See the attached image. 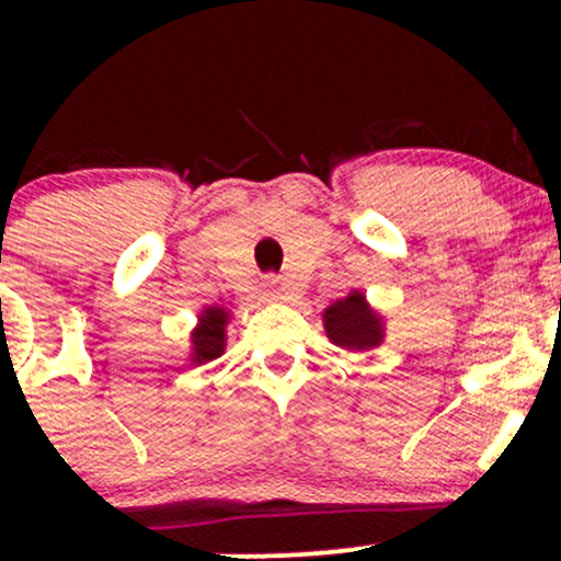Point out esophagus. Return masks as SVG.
<instances>
[{
  "label": "esophagus",
  "instance_id": "obj_1",
  "mask_svg": "<svg viewBox=\"0 0 561 561\" xmlns=\"http://www.w3.org/2000/svg\"><path fill=\"white\" fill-rule=\"evenodd\" d=\"M261 298L263 300H282V298H285V293H282V287L276 285V279H272V276H268V279H263Z\"/></svg>",
  "mask_w": 561,
  "mask_h": 561
}]
</instances>
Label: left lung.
<instances>
[{"label": "left lung", "mask_w": 561, "mask_h": 561, "mask_svg": "<svg viewBox=\"0 0 561 561\" xmlns=\"http://www.w3.org/2000/svg\"><path fill=\"white\" fill-rule=\"evenodd\" d=\"M327 337L345 351H371L382 343V321L362 293H351L343 300H334L324 311Z\"/></svg>", "instance_id": "1"}]
</instances>
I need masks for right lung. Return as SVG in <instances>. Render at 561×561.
Returning a JSON list of instances; mask_svg holds the SVG:
<instances>
[{
    "label": "right lung",
    "mask_w": 561,
    "mask_h": 561,
    "mask_svg": "<svg viewBox=\"0 0 561 561\" xmlns=\"http://www.w3.org/2000/svg\"><path fill=\"white\" fill-rule=\"evenodd\" d=\"M229 313L224 308H205L199 313V324L197 330L192 332V362L195 364H205V362H214L224 353V340H227V327Z\"/></svg>",
    "instance_id": "add662e5"
}]
</instances>
